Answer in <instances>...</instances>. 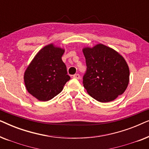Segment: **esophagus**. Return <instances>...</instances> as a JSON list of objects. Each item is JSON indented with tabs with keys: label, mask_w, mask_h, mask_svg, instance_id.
Listing matches in <instances>:
<instances>
[{
	"label": "esophagus",
	"mask_w": 149,
	"mask_h": 149,
	"mask_svg": "<svg viewBox=\"0 0 149 149\" xmlns=\"http://www.w3.org/2000/svg\"><path fill=\"white\" fill-rule=\"evenodd\" d=\"M73 77H74V79H80V75H79V74H75L74 76H73Z\"/></svg>",
	"instance_id": "obj_1"
}]
</instances>
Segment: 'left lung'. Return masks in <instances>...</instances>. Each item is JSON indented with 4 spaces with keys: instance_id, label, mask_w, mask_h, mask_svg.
Segmentation results:
<instances>
[{
    "instance_id": "obj_1",
    "label": "left lung",
    "mask_w": 149,
    "mask_h": 149,
    "mask_svg": "<svg viewBox=\"0 0 149 149\" xmlns=\"http://www.w3.org/2000/svg\"><path fill=\"white\" fill-rule=\"evenodd\" d=\"M87 70L83 86L93 98L109 102L123 94L130 81L128 65L119 53L103 44L83 49Z\"/></svg>"
}]
</instances>
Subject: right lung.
I'll list each match as a JSON object with an SVG mask.
<instances>
[{"label": "right lung", "mask_w": 149, "mask_h": 149, "mask_svg": "<svg viewBox=\"0 0 149 149\" xmlns=\"http://www.w3.org/2000/svg\"><path fill=\"white\" fill-rule=\"evenodd\" d=\"M64 49L49 44L37 53L24 72L27 91L40 101H48L59 94L70 79L62 60Z\"/></svg>", "instance_id": "right-lung-1"}]
</instances>
